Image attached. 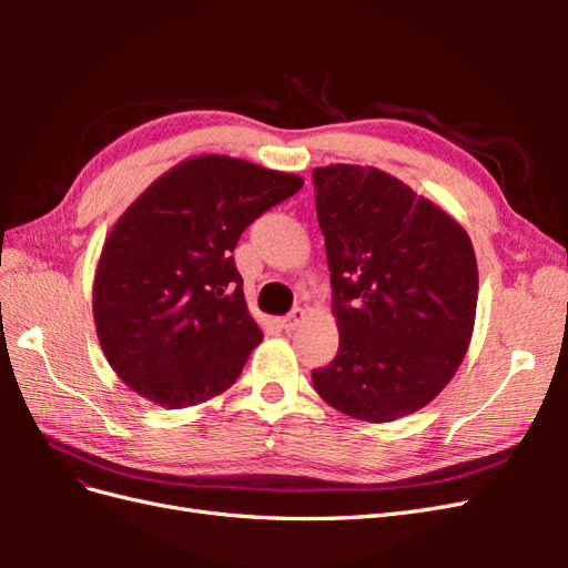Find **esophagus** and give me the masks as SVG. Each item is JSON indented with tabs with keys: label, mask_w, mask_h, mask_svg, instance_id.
I'll use <instances>...</instances> for the list:
<instances>
[{
	"label": "esophagus",
	"mask_w": 568,
	"mask_h": 568,
	"mask_svg": "<svg viewBox=\"0 0 568 568\" xmlns=\"http://www.w3.org/2000/svg\"><path fill=\"white\" fill-rule=\"evenodd\" d=\"M303 320H305V311H303V307H294V311H291V313L282 320V326H284L286 332H294Z\"/></svg>",
	"instance_id": "34e87169"
}]
</instances>
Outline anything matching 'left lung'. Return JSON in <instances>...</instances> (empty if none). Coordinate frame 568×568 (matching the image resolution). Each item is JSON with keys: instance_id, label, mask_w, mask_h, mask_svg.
<instances>
[{"instance_id": "left-lung-1", "label": "left lung", "mask_w": 568, "mask_h": 568, "mask_svg": "<svg viewBox=\"0 0 568 568\" xmlns=\"http://www.w3.org/2000/svg\"><path fill=\"white\" fill-rule=\"evenodd\" d=\"M338 353L313 369L343 415L393 422L432 403L467 353L476 255L457 222L376 168L313 170Z\"/></svg>"}]
</instances>
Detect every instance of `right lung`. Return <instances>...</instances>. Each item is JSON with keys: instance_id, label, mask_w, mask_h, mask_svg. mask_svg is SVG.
I'll return each mask as SVG.
<instances>
[{"instance_id": "obj_1", "label": "right lung", "mask_w": 568, "mask_h": 568, "mask_svg": "<svg viewBox=\"0 0 568 568\" xmlns=\"http://www.w3.org/2000/svg\"><path fill=\"white\" fill-rule=\"evenodd\" d=\"M303 180L230 156H199L153 182L115 222L94 277L109 365L168 409L211 400L261 343L234 263L239 236Z\"/></svg>"}]
</instances>
